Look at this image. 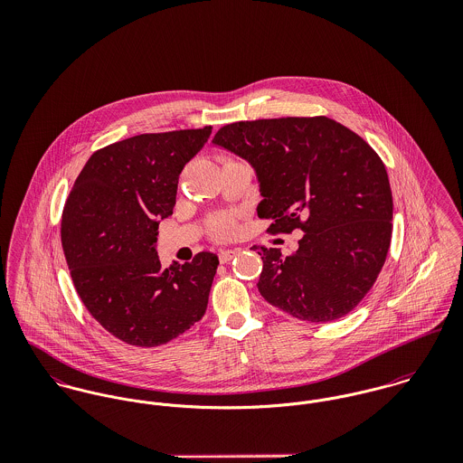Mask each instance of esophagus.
<instances>
[{"instance_id": "esophagus-1", "label": "esophagus", "mask_w": 463, "mask_h": 463, "mask_svg": "<svg viewBox=\"0 0 463 463\" xmlns=\"http://www.w3.org/2000/svg\"><path fill=\"white\" fill-rule=\"evenodd\" d=\"M239 253H241V250H222V251H219V260H221V264H228Z\"/></svg>"}]
</instances>
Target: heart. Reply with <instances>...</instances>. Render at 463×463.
Returning a JSON list of instances; mask_svg holds the SVG:
<instances>
[{"instance_id":"b5f03b06","label":"heart","mask_w":463,"mask_h":463,"mask_svg":"<svg viewBox=\"0 0 463 463\" xmlns=\"http://www.w3.org/2000/svg\"><path fill=\"white\" fill-rule=\"evenodd\" d=\"M210 230H212L213 237L228 239L233 233V230H235L233 217L232 215H217V217H213L212 224H210Z\"/></svg>"}]
</instances>
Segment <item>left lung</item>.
Returning a JSON list of instances; mask_svg holds the SVG:
<instances>
[{
  "label": "left lung",
  "instance_id": "left-lung-1",
  "mask_svg": "<svg viewBox=\"0 0 463 463\" xmlns=\"http://www.w3.org/2000/svg\"><path fill=\"white\" fill-rule=\"evenodd\" d=\"M212 144L253 167L257 213L274 219L272 233L305 232L288 257L259 251L265 301L310 323L349 314L374 285L392 237L389 175L374 149L328 118L241 121Z\"/></svg>",
  "mask_w": 463,
  "mask_h": 463
}]
</instances>
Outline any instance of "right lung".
Masks as SVG:
<instances>
[{
	"instance_id": "obj_1",
	"label": "right lung",
	"mask_w": 463,
	"mask_h": 463,
	"mask_svg": "<svg viewBox=\"0 0 463 463\" xmlns=\"http://www.w3.org/2000/svg\"><path fill=\"white\" fill-rule=\"evenodd\" d=\"M212 127L142 133L87 160L62 213V248L90 316L137 347L167 344L204 316L219 259L201 251L167 269L158 224L173 213L178 178Z\"/></svg>"
}]
</instances>
